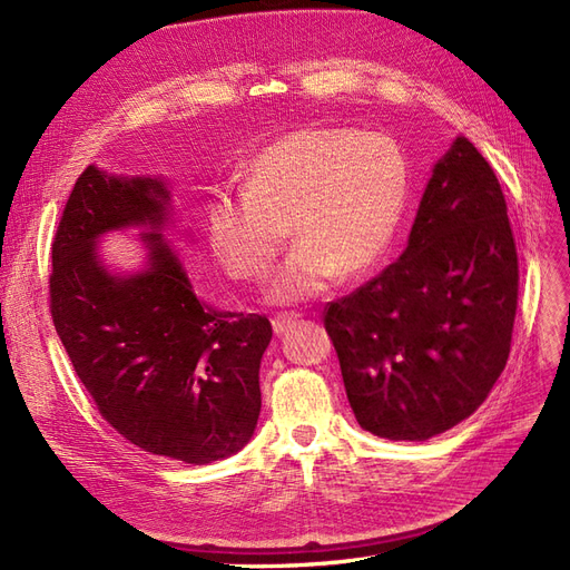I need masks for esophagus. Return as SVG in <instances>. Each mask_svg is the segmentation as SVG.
Returning <instances> with one entry per match:
<instances>
[{
	"mask_svg": "<svg viewBox=\"0 0 570 570\" xmlns=\"http://www.w3.org/2000/svg\"><path fill=\"white\" fill-rule=\"evenodd\" d=\"M295 321H297V314H281V316H275L273 318V331L278 333V335H283V333H287L292 325H295Z\"/></svg>",
	"mask_w": 570,
	"mask_h": 570,
	"instance_id": "esophagus-1",
	"label": "esophagus"
}]
</instances>
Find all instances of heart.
Here are the masks:
<instances>
[{
    "label": "heart",
    "mask_w": 570,
    "mask_h": 570,
    "mask_svg": "<svg viewBox=\"0 0 570 570\" xmlns=\"http://www.w3.org/2000/svg\"><path fill=\"white\" fill-rule=\"evenodd\" d=\"M409 197V161L383 132L312 126L278 137L245 170V189H220L204 228L218 266L233 281H258L285 243L271 297H314L337 273L356 278L385 254Z\"/></svg>",
    "instance_id": "obj_1"
}]
</instances>
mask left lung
Here are the masks:
<instances>
[{
  "label": "left lung",
  "mask_w": 570,
  "mask_h": 570,
  "mask_svg": "<svg viewBox=\"0 0 570 570\" xmlns=\"http://www.w3.org/2000/svg\"><path fill=\"white\" fill-rule=\"evenodd\" d=\"M519 304V256L492 166L456 137L428 180L404 254L331 302L325 331L358 425L423 442L485 402Z\"/></svg>",
  "instance_id": "1"
}]
</instances>
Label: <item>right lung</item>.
<instances>
[{
	"label": "right lung",
	"mask_w": 570,
	"mask_h": 570,
	"mask_svg": "<svg viewBox=\"0 0 570 570\" xmlns=\"http://www.w3.org/2000/svg\"><path fill=\"white\" fill-rule=\"evenodd\" d=\"M170 193L161 178H124L88 166L51 243L49 312L99 413L140 450L212 463L243 450L262 411L258 366L266 316L202 302L159 233ZM147 227L148 268L100 264L105 232Z\"/></svg>",
	"instance_id": "obj_1"
}]
</instances>
